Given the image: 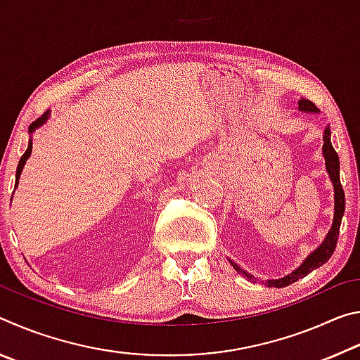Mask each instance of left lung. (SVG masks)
Instances as JSON below:
<instances>
[{"mask_svg": "<svg viewBox=\"0 0 360 360\" xmlns=\"http://www.w3.org/2000/svg\"><path fill=\"white\" fill-rule=\"evenodd\" d=\"M298 109H302V111H309V112H318V108H316L309 100L298 101ZM322 152H324L326 168H327L328 174H330V179L333 182V188H335V214H333L332 229H330V231H328V235L326 236L324 243H322V245L316 249L314 252L309 254V257L304 260L295 271H292L290 275L284 276L281 279L266 281V284L273 285V288H285V285H289L292 283L298 281L300 278H304L307 275H309L314 268L324 265L326 262L332 257L335 248H337L340 225H341V219H343V212H345V192H343V187H341V182H340L338 154H337V150L333 149V146L330 143V130L328 129H326V131H324V146H322ZM231 265H233L238 271H241L243 275H246L248 278H252L251 275H248L246 271H243L241 268H238L235 264H231Z\"/></svg>", "mask_w": 360, "mask_h": 360, "instance_id": "left-lung-1", "label": "left lung"}]
</instances>
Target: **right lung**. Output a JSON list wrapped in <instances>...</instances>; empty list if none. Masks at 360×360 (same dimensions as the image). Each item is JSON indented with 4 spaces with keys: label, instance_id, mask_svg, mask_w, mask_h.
I'll return each mask as SVG.
<instances>
[{
    "label": "right lung",
    "instance_id": "right-lung-1",
    "mask_svg": "<svg viewBox=\"0 0 360 360\" xmlns=\"http://www.w3.org/2000/svg\"><path fill=\"white\" fill-rule=\"evenodd\" d=\"M46 119H47V112L46 114H42L39 119H36L32 125H30V133H32L34 129H38L39 125H42L46 122ZM30 154H32V141L28 143V148H27V150H25V154H23L22 157H20V162H19V165H17V178H15V186H17V179H19V176H20V173H22V169H23V165H25V162H27V158L30 157Z\"/></svg>",
    "mask_w": 360,
    "mask_h": 360
}]
</instances>
